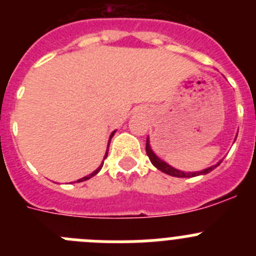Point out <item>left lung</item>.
I'll list each match as a JSON object with an SVG mask.
<instances>
[{"label": "left lung", "instance_id": "left-lung-1", "mask_svg": "<svg viewBox=\"0 0 256 256\" xmlns=\"http://www.w3.org/2000/svg\"><path fill=\"white\" fill-rule=\"evenodd\" d=\"M146 154H148V159H150V162H152V165L155 166V168H158L159 170H162V173L169 174V176H173V177H180V178L196 177V176H201V174H208V173H210L212 169L216 168V166H218V165L222 162V160H220V162H219L216 165H212V166H209V168L204 169V170H200V172H182V170H178V169L170 166V165L166 164L164 160L159 159V158L155 155V152L151 150L150 141H148V138L146 140Z\"/></svg>", "mask_w": 256, "mask_h": 256}]
</instances>
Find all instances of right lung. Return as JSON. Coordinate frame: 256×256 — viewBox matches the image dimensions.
Masks as SVG:
<instances>
[{
    "mask_svg": "<svg viewBox=\"0 0 256 256\" xmlns=\"http://www.w3.org/2000/svg\"><path fill=\"white\" fill-rule=\"evenodd\" d=\"M114 133H115V130H114V132L112 133V136H110V140H108V150H106V154H105V158H104V160H105V159H106V156H108V144H110V141H112V136H114ZM102 165H104V162H101V165H100V166H98V168H97L96 170L94 172V173H91V174H90V176H86V177L80 178V180H76V182H83V180H90V178H91V177H94V176H96V174L98 173V172L101 170V168H102Z\"/></svg>",
    "mask_w": 256,
    "mask_h": 256,
    "instance_id": "obj_1",
    "label": "right lung"
}]
</instances>
